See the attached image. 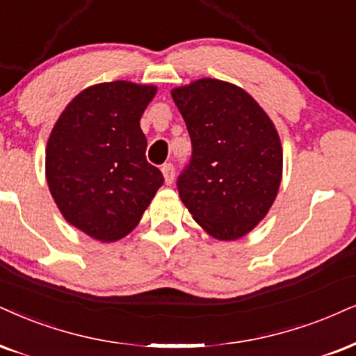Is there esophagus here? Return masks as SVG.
I'll list each match as a JSON object with an SVG mask.
<instances>
[{"label": "esophagus", "instance_id": "1", "mask_svg": "<svg viewBox=\"0 0 356 356\" xmlns=\"http://www.w3.org/2000/svg\"><path fill=\"white\" fill-rule=\"evenodd\" d=\"M161 173H163L166 185H171V183H173V179H175V168H173V165L165 163L163 166H161Z\"/></svg>", "mask_w": 356, "mask_h": 356}]
</instances>
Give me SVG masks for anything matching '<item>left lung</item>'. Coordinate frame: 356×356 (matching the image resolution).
Segmentation results:
<instances>
[{
    "mask_svg": "<svg viewBox=\"0 0 356 356\" xmlns=\"http://www.w3.org/2000/svg\"><path fill=\"white\" fill-rule=\"evenodd\" d=\"M191 138L179 198L198 225L221 241L243 238L264 219L282 178L277 130L248 92L218 79L171 90Z\"/></svg>",
    "mask_w": 356,
    "mask_h": 356,
    "instance_id": "1",
    "label": "left lung"
}]
</instances>
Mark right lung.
<instances>
[{
  "label": "right lung",
  "mask_w": 356,
  "mask_h": 356,
  "mask_svg": "<svg viewBox=\"0 0 356 356\" xmlns=\"http://www.w3.org/2000/svg\"><path fill=\"white\" fill-rule=\"evenodd\" d=\"M155 86L115 81L87 87L60 113L46 148L49 191L65 221L111 243L142 219L163 175L145 156L142 113Z\"/></svg>",
  "instance_id": "1"
}]
</instances>
